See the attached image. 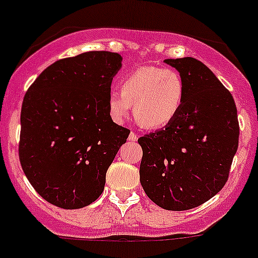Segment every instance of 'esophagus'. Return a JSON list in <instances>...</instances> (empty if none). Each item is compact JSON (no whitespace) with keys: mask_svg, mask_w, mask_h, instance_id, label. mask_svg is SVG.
<instances>
[{"mask_svg":"<svg viewBox=\"0 0 258 258\" xmlns=\"http://www.w3.org/2000/svg\"><path fill=\"white\" fill-rule=\"evenodd\" d=\"M137 140V134L132 131L128 136V141H136Z\"/></svg>","mask_w":258,"mask_h":258,"instance_id":"esophagus-1","label":"esophagus"}]
</instances>
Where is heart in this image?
I'll list each match as a JSON object with an SVG mask.
<instances>
[{"label": "heart", "mask_w": 258, "mask_h": 258, "mask_svg": "<svg viewBox=\"0 0 258 258\" xmlns=\"http://www.w3.org/2000/svg\"><path fill=\"white\" fill-rule=\"evenodd\" d=\"M186 98V86L173 69L144 66L127 74L121 89H112L108 108L112 118L122 122L134 104L135 119L144 128H162L174 121Z\"/></svg>", "instance_id": "heart-1"}]
</instances>
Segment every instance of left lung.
I'll use <instances>...</instances> for the list:
<instances>
[{
	"instance_id": "left-lung-1",
	"label": "left lung",
	"mask_w": 258,
	"mask_h": 258,
	"mask_svg": "<svg viewBox=\"0 0 258 258\" xmlns=\"http://www.w3.org/2000/svg\"><path fill=\"white\" fill-rule=\"evenodd\" d=\"M164 62L183 78L186 98L174 121L139 139L140 182L156 205L183 211L202 205L225 186L239 123L232 94L209 67L192 57Z\"/></svg>"
}]
</instances>
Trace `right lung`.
Returning a JSON list of instances; mask_svg holds the SVG:
<instances>
[{"label":"right lung","instance_id":"obj_1","mask_svg":"<svg viewBox=\"0 0 258 258\" xmlns=\"http://www.w3.org/2000/svg\"><path fill=\"white\" fill-rule=\"evenodd\" d=\"M121 61L105 50L59 59L24 96L19 159L31 186L52 205L81 209L104 189L108 168L130 135L108 108Z\"/></svg>","mask_w":258,"mask_h":258}]
</instances>
